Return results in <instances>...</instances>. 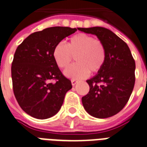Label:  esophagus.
<instances>
[{"label": "esophagus", "mask_w": 147, "mask_h": 147, "mask_svg": "<svg viewBox=\"0 0 147 147\" xmlns=\"http://www.w3.org/2000/svg\"><path fill=\"white\" fill-rule=\"evenodd\" d=\"M77 83H78V81H77V80H76V79H71V85H72L73 86H75Z\"/></svg>", "instance_id": "esophagus-1"}]
</instances>
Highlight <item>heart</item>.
Instances as JSON below:
<instances>
[{"label":"heart","mask_w":147,"mask_h":147,"mask_svg":"<svg viewBox=\"0 0 147 147\" xmlns=\"http://www.w3.org/2000/svg\"><path fill=\"white\" fill-rule=\"evenodd\" d=\"M75 59L77 62L65 71L66 76L81 79L91 73L98 72L105 62L104 43L90 35L79 33L71 37L67 45L57 43L53 50V57L60 68H68Z\"/></svg>","instance_id":"heart-1"}]
</instances>
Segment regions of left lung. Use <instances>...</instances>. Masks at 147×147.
Masks as SVG:
<instances>
[{
  "instance_id": "left-lung-1",
  "label": "left lung",
  "mask_w": 147,
  "mask_h": 147,
  "mask_svg": "<svg viewBox=\"0 0 147 147\" xmlns=\"http://www.w3.org/2000/svg\"><path fill=\"white\" fill-rule=\"evenodd\" d=\"M96 35L104 43L106 59L95 76L88 79L90 91L82 98V105L90 115L107 118L123 109L135 85L136 63L125 41L104 27L79 28Z\"/></svg>"
}]
</instances>
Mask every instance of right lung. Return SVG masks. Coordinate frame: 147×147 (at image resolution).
Masks as SVG:
<instances>
[{
  "mask_svg": "<svg viewBox=\"0 0 147 147\" xmlns=\"http://www.w3.org/2000/svg\"><path fill=\"white\" fill-rule=\"evenodd\" d=\"M76 31L70 27L47 28L29 35L16 49L11 64L13 91L22 109L33 118L56 115L72 88L54 61L53 50Z\"/></svg>",
  "mask_w": 147,
  "mask_h": 147,
  "instance_id": "right-lung-1",
  "label": "right lung"
}]
</instances>
